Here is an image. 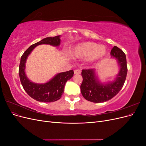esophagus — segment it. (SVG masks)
Segmentation results:
<instances>
[{
	"mask_svg": "<svg viewBox=\"0 0 146 146\" xmlns=\"http://www.w3.org/2000/svg\"><path fill=\"white\" fill-rule=\"evenodd\" d=\"M74 74H81V70H74Z\"/></svg>",
	"mask_w": 146,
	"mask_h": 146,
	"instance_id": "obj_1",
	"label": "esophagus"
}]
</instances>
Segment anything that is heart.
Listing matches in <instances>:
<instances>
[{"mask_svg":"<svg viewBox=\"0 0 146 146\" xmlns=\"http://www.w3.org/2000/svg\"><path fill=\"white\" fill-rule=\"evenodd\" d=\"M107 54V48L104 45H98L97 43L85 41L78 44L70 53L74 58H86L88 63L93 64L104 58Z\"/></svg>","mask_w":146,"mask_h":146,"instance_id":"heart-1","label":"heart"}]
</instances>
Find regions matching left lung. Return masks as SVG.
<instances>
[{"label":"left lung","instance_id":"left-lung-1","mask_svg":"<svg viewBox=\"0 0 146 146\" xmlns=\"http://www.w3.org/2000/svg\"><path fill=\"white\" fill-rule=\"evenodd\" d=\"M110 55L111 58L117 60L119 67V72L113 80L102 82L95 69L82 70L83 82L80 90L83 97L86 100L94 103L104 102L112 99L123 87L127 74L125 54L120 48L114 46Z\"/></svg>","mask_w":146,"mask_h":146}]
</instances>
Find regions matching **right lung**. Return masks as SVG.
Returning a JSON list of instances; mask_svg holds the SVG:
<instances>
[{
    "label": "right lung",
    "instance_id": "right-lung-1",
    "mask_svg": "<svg viewBox=\"0 0 146 146\" xmlns=\"http://www.w3.org/2000/svg\"><path fill=\"white\" fill-rule=\"evenodd\" d=\"M60 35L47 37L30 46L21 58L19 74L22 85L25 92L33 99L41 102H53L58 100L64 92L66 83L74 76L73 70L56 74L49 81L44 83H36L30 80L25 74V64L29 55L36 46L49 44L58 47L60 45Z\"/></svg>",
    "mask_w": 146,
    "mask_h": 146
}]
</instances>
